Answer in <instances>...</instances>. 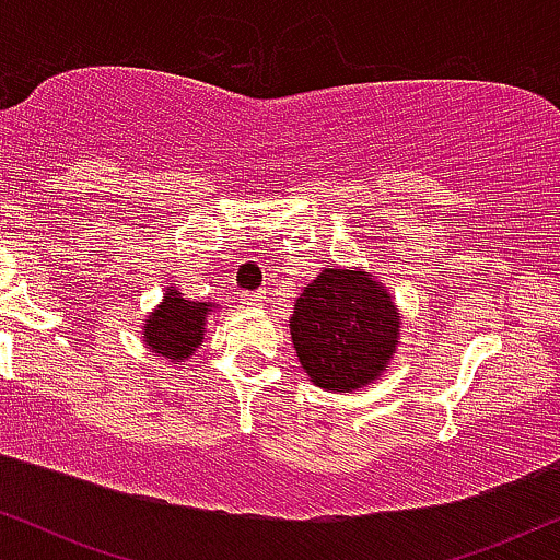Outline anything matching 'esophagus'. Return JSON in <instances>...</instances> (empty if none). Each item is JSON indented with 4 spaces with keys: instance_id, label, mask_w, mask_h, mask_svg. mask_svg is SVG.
<instances>
[{
    "instance_id": "esophagus-1",
    "label": "esophagus",
    "mask_w": 560,
    "mask_h": 560,
    "mask_svg": "<svg viewBox=\"0 0 560 560\" xmlns=\"http://www.w3.org/2000/svg\"><path fill=\"white\" fill-rule=\"evenodd\" d=\"M242 302L249 307H260L262 305V292H244Z\"/></svg>"
}]
</instances>
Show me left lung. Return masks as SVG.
<instances>
[{
	"mask_svg": "<svg viewBox=\"0 0 560 560\" xmlns=\"http://www.w3.org/2000/svg\"><path fill=\"white\" fill-rule=\"evenodd\" d=\"M400 318L389 289L365 268L329 266L302 287L289 331L316 387L355 392L389 369Z\"/></svg>",
	"mask_w": 560,
	"mask_h": 560,
	"instance_id": "obj_1",
	"label": "left lung"
}]
</instances>
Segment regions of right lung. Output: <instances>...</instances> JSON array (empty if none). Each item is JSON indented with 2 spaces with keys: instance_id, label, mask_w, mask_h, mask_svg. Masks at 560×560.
<instances>
[{
  "instance_id": "add662e5",
  "label": "right lung",
  "mask_w": 560,
  "mask_h": 560,
  "mask_svg": "<svg viewBox=\"0 0 560 560\" xmlns=\"http://www.w3.org/2000/svg\"><path fill=\"white\" fill-rule=\"evenodd\" d=\"M215 307V302L186 300L176 287H168L163 302L144 318L141 342L163 361L184 365V361L191 358V352L202 345L205 320Z\"/></svg>"
}]
</instances>
